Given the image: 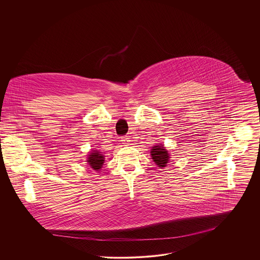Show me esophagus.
<instances>
[{"instance_id":"esophagus-1","label":"esophagus","mask_w":260,"mask_h":260,"mask_svg":"<svg viewBox=\"0 0 260 260\" xmlns=\"http://www.w3.org/2000/svg\"><path fill=\"white\" fill-rule=\"evenodd\" d=\"M121 139H122V142H123L124 144H129V141H131V140H129V136H122V137H121Z\"/></svg>"}]
</instances>
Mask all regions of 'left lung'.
<instances>
[{
    "label": "left lung",
    "instance_id": "left-lung-1",
    "mask_svg": "<svg viewBox=\"0 0 260 260\" xmlns=\"http://www.w3.org/2000/svg\"><path fill=\"white\" fill-rule=\"evenodd\" d=\"M152 159L155 161L158 167L164 168L169 161V153L162 146H154L151 150Z\"/></svg>",
    "mask_w": 260,
    "mask_h": 260
}]
</instances>
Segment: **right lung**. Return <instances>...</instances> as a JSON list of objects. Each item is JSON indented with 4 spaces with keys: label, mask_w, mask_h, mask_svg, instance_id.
<instances>
[{
    "label": "right lung",
    "mask_w": 260,
    "mask_h": 260,
    "mask_svg": "<svg viewBox=\"0 0 260 260\" xmlns=\"http://www.w3.org/2000/svg\"><path fill=\"white\" fill-rule=\"evenodd\" d=\"M94 153H91L89 157L87 158V162L88 165L95 171H99L101 169L103 162H104V157L101 155L98 151H93Z\"/></svg>",
    "instance_id": "right-lung-1"
}]
</instances>
